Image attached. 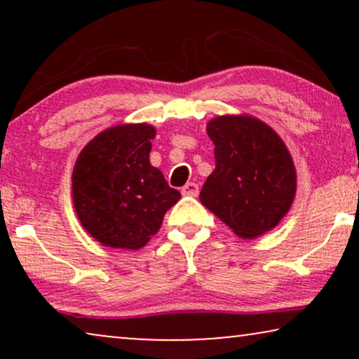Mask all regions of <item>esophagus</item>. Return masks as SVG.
<instances>
[{"label":"esophagus","mask_w":359,"mask_h":359,"mask_svg":"<svg viewBox=\"0 0 359 359\" xmlns=\"http://www.w3.org/2000/svg\"><path fill=\"white\" fill-rule=\"evenodd\" d=\"M181 194L183 196H198L199 194V186L196 183H186L181 188Z\"/></svg>","instance_id":"1"}]
</instances>
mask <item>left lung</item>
<instances>
[{"instance_id": "obj_1", "label": "left lung", "mask_w": 359, "mask_h": 359, "mask_svg": "<svg viewBox=\"0 0 359 359\" xmlns=\"http://www.w3.org/2000/svg\"><path fill=\"white\" fill-rule=\"evenodd\" d=\"M215 170L199 199L235 235L257 238L289 212L297 176L281 137L248 114L217 116L208 122Z\"/></svg>"}]
</instances>
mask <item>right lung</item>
<instances>
[{
  "label": "right lung",
  "mask_w": 359,
  "mask_h": 359,
  "mask_svg": "<svg viewBox=\"0 0 359 359\" xmlns=\"http://www.w3.org/2000/svg\"><path fill=\"white\" fill-rule=\"evenodd\" d=\"M155 134L145 122L119 124L100 132L78 155L73 205L83 229L104 247H145L181 198L150 163Z\"/></svg>",
  "instance_id": "1"
}]
</instances>
